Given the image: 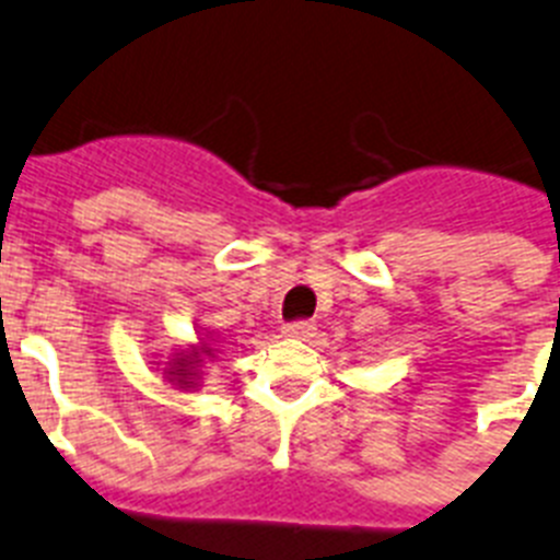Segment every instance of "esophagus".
<instances>
[{"label": "esophagus", "mask_w": 560, "mask_h": 560, "mask_svg": "<svg viewBox=\"0 0 560 560\" xmlns=\"http://www.w3.org/2000/svg\"><path fill=\"white\" fill-rule=\"evenodd\" d=\"M316 330L314 323H308V319H300V323H289L283 328V336H289V339H311Z\"/></svg>", "instance_id": "esophagus-1"}]
</instances>
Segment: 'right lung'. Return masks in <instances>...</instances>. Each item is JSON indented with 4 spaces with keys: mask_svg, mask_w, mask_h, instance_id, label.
I'll use <instances>...</instances> for the list:
<instances>
[{
    "mask_svg": "<svg viewBox=\"0 0 560 560\" xmlns=\"http://www.w3.org/2000/svg\"><path fill=\"white\" fill-rule=\"evenodd\" d=\"M215 339L207 334L205 328L196 334L192 345L185 348H173V353L167 355V361H153L156 368H162V378L171 384L173 389H182V393H196V389L205 384L207 375V361H215Z\"/></svg>",
    "mask_w": 560,
    "mask_h": 560,
    "instance_id": "add662e5",
    "label": "right lung"
}]
</instances>
